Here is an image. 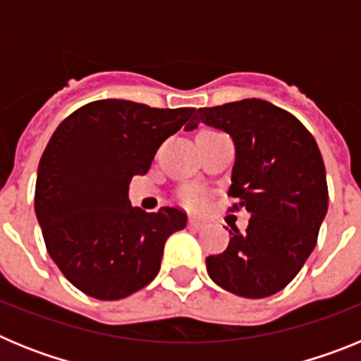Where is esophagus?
Instances as JSON below:
<instances>
[{
    "label": "esophagus",
    "instance_id": "34e87169",
    "mask_svg": "<svg viewBox=\"0 0 361 361\" xmlns=\"http://www.w3.org/2000/svg\"><path fill=\"white\" fill-rule=\"evenodd\" d=\"M188 226H190L191 229H202L204 228V222H202V220H199V219H190Z\"/></svg>",
    "mask_w": 361,
    "mask_h": 361
}]
</instances>
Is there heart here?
<instances>
[{
    "label": "heart",
    "instance_id": "1",
    "mask_svg": "<svg viewBox=\"0 0 361 361\" xmlns=\"http://www.w3.org/2000/svg\"><path fill=\"white\" fill-rule=\"evenodd\" d=\"M180 199H183V202L186 204V206H190V208H202L208 197H206V193H204L202 190H199V188H186V190H183V193H180Z\"/></svg>",
    "mask_w": 361,
    "mask_h": 361
}]
</instances>
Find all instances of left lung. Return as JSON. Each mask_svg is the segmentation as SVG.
Instances as JSON below:
<instances>
[{"label": "left lung", "mask_w": 361, "mask_h": 361, "mask_svg": "<svg viewBox=\"0 0 361 361\" xmlns=\"http://www.w3.org/2000/svg\"><path fill=\"white\" fill-rule=\"evenodd\" d=\"M199 123L224 130L235 142L229 209L251 213L244 231L231 228L229 245L206 258L213 282L244 298H266L298 275L318 240L329 191L314 137L293 114L244 99L199 108Z\"/></svg>", "instance_id": "1"}]
</instances>
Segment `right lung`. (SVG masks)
<instances>
[{"label": "right lung", "instance_id": "1", "mask_svg": "<svg viewBox=\"0 0 361 361\" xmlns=\"http://www.w3.org/2000/svg\"><path fill=\"white\" fill-rule=\"evenodd\" d=\"M193 111L103 99L78 108L50 137L34 208L47 251L85 295L126 298L157 276L166 238L186 226V213L132 208L128 184Z\"/></svg>", "mask_w": 361, "mask_h": 361}]
</instances>
